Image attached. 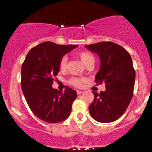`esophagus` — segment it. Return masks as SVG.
<instances>
[{
    "instance_id": "esophagus-1",
    "label": "esophagus",
    "mask_w": 152,
    "mask_h": 152,
    "mask_svg": "<svg viewBox=\"0 0 152 152\" xmlns=\"http://www.w3.org/2000/svg\"><path fill=\"white\" fill-rule=\"evenodd\" d=\"M76 92H77V94H78V95L83 93V91H80V90H77L76 91Z\"/></svg>"
}]
</instances>
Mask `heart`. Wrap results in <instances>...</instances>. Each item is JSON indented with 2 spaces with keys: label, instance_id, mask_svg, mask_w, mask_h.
<instances>
[{
  "label": "heart",
  "instance_id": "obj_1",
  "mask_svg": "<svg viewBox=\"0 0 152 152\" xmlns=\"http://www.w3.org/2000/svg\"><path fill=\"white\" fill-rule=\"evenodd\" d=\"M78 57L81 59L82 63H83L86 67H88V66H92V67H93V66L94 65V63H95V56H94L91 52L87 51V50L80 52V53L78 54ZM67 62L68 57L66 56H63L61 59L60 60V62H59V69H60L61 71H64L66 69ZM83 81V78L74 77L71 78V79L69 80V83L74 86L81 87L82 86Z\"/></svg>",
  "mask_w": 152,
  "mask_h": 152
}]
</instances>
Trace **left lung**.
<instances>
[{"mask_svg":"<svg viewBox=\"0 0 152 152\" xmlns=\"http://www.w3.org/2000/svg\"><path fill=\"white\" fill-rule=\"evenodd\" d=\"M99 55V71L96 75L97 84L105 83L106 91H93L94 99L88 107L91 117L102 123L117 120L125 112L133 96L135 70L130 54L113 42L85 45Z\"/></svg>","mask_w":152,"mask_h":152,"instance_id":"left-lung-1","label":"left lung"}]
</instances>
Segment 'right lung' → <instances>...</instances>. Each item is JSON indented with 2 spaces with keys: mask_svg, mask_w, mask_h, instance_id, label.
Wrapping results in <instances>:
<instances>
[{
  "mask_svg": "<svg viewBox=\"0 0 152 152\" xmlns=\"http://www.w3.org/2000/svg\"><path fill=\"white\" fill-rule=\"evenodd\" d=\"M77 46L43 42L31 48L23 63V93L32 112L43 121L58 123L71 114L76 91L66 86L64 91H58L52 84L60 70V60Z\"/></svg>",
  "mask_w": 152,
  "mask_h": 152,
  "instance_id": "add662e5",
  "label": "right lung"
}]
</instances>
